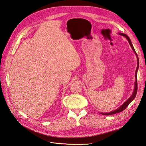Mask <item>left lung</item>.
I'll list each match as a JSON object with an SVG mask.
<instances>
[{
    "label": "left lung",
    "instance_id": "left-lung-1",
    "mask_svg": "<svg viewBox=\"0 0 146 146\" xmlns=\"http://www.w3.org/2000/svg\"><path fill=\"white\" fill-rule=\"evenodd\" d=\"M119 34L120 35H122V36H125V37L127 38L128 41H129V44H130V45L131 48H132V49H133V52H135V55H136V57H137V65H138V66H137V68H136V72H135V78H136V80H135V88H134V91H133V94H132V95L131 96L130 98L129 99H128V100L125 102L123 103V104L120 107L118 108L117 109H116V110H114V111H113L109 112V113H100V114H104V115H107V116H108V115H111V114H114L118 113H120V112L122 111L123 110H124L127 107V106L129 105V104L135 98L136 93H137V90H138V85H137V72H138V68H139V59H138V55H137V54H136L135 50V48H134V47H133V46L132 45V43H131V40H130V39L129 38V37L127 35H125V34H123V33H119Z\"/></svg>",
    "mask_w": 146,
    "mask_h": 146
}]
</instances>
